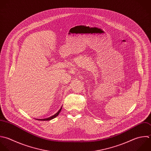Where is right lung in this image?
<instances>
[{"label":"right lung","instance_id":"1","mask_svg":"<svg viewBox=\"0 0 151 151\" xmlns=\"http://www.w3.org/2000/svg\"><path fill=\"white\" fill-rule=\"evenodd\" d=\"M62 106H61V108H60V109L58 111V112L57 113H56L55 115H52V116H50V117H49V118H45V119H36V120H38V121H50V120H51V119H54L55 118H56V116H58V115H59V113L60 112V111L62 110Z\"/></svg>","mask_w":151,"mask_h":151}]
</instances>
